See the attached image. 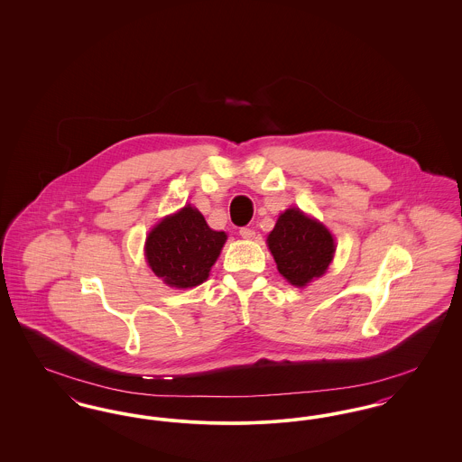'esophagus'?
<instances>
[{
    "label": "esophagus",
    "mask_w": 462,
    "mask_h": 462,
    "mask_svg": "<svg viewBox=\"0 0 462 462\" xmlns=\"http://www.w3.org/2000/svg\"><path fill=\"white\" fill-rule=\"evenodd\" d=\"M239 234H241L242 239H245V241H251V239H254V236H256V232H254L253 228H249V226H242L241 230H239Z\"/></svg>",
    "instance_id": "1"
}]
</instances>
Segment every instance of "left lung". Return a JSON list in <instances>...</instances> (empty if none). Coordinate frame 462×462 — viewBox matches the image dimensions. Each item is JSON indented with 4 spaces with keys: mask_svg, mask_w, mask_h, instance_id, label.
Here are the masks:
<instances>
[{
    "mask_svg": "<svg viewBox=\"0 0 462 462\" xmlns=\"http://www.w3.org/2000/svg\"><path fill=\"white\" fill-rule=\"evenodd\" d=\"M279 273L289 284L305 287L326 273L336 244L326 225L298 208L286 209L266 237Z\"/></svg>",
    "mask_w": 462,
    "mask_h": 462,
    "instance_id": "left-lung-1",
    "label": "left lung"
}]
</instances>
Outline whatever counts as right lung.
<instances>
[{"label":"right lung","instance_id":"1","mask_svg":"<svg viewBox=\"0 0 462 462\" xmlns=\"http://www.w3.org/2000/svg\"><path fill=\"white\" fill-rule=\"evenodd\" d=\"M225 232L209 228L190 204L159 221L145 241V260L164 284L189 289L202 284L218 260Z\"/></svg>","mask_w":462,"mask_h":462}]
</instances>
